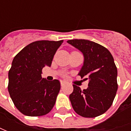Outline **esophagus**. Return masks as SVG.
<instances>
[{"mask_svg":"<svg viewBox=\"0 0 131 131\" xmlns=\"http://www.w3.org/2000/svg\"><path fill=\"white\" fill-rule=\"evenodd\" d=\"M65 84H66V82H65V81H60V84H61V86H63Z\"/></svg>","mask_w":131,"mask_h":131,"instance_id":"obj_1","label":"esophagus"}]
</instances>
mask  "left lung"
I'll list each match as a JSON object with an SVG mask.
<instances>
[{
	"label": "left lung",
	"instance_id": "1",
	"mask_svg": "<svg viewBox=\"0 0 131 131\" xmlns=\"http://www.w3.org/2000/svg\"><path fill=\"white\" fill-rule=\"evenodd\" d=\"M84 55V63L79 75L88 79V88L83 90L73 84L69 98L73 110L84 117H95L105 113L117 90V69L112 54L106 48L85 39L67 41Z\"/></svg>",
	"mask_w": 131,
	"mask_h": 131
}]
</instances>
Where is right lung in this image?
Returning <instances> with one entry per match:
<instances>
[{"label": "right lung", "mask_w": 131, "mask_h": 131, "mask_svg": "<svg viewBox=\"0 0 131 131\" xmlns=\"http://www.w3.org/2000/svg\"><path fill=\"white\" fill-rule=\"evenodd\" d=\"M63 42L41 40L24 47L14 57L8 71V90L14 106L25 115L39 117L48 114L60 90L58 79L41 77L42 69L50 67L53 57Z\"/></svg>", "instance_id": "add662e5"}]
</instances>
